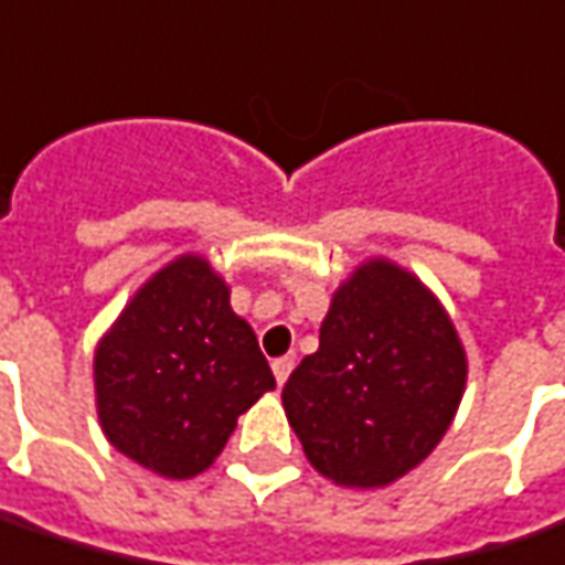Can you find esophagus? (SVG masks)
Listing matches in <instances>:
<instances>
[{
    "instance_id": "obj_1",
    "label": "esophagus",
    "mask_w": 565,
    "mask_h": 565,
    "mask_svg": "<svg viewBox=\"0 0 565 565\" xmlns=\"http://www.w3.org/2000/svg\"><path fill=\"white\" fill-rule=\"evenodd\" d=\"M271 373L278 379V385H284L287 376L294 373V358H275V361H271Z\"/></svg>"
}]
</instances>
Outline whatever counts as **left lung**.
I'll return each instance as SVG.
<instances>
[{"mask_svg":"<svg viewBox=\"0 0 565 565\" xmlns=\"http://www.w3.org/2000/svg\"><path fill=\"white\" fill-rule=\"evenodd\" d=\"M468 361L425 284L388 259L358 266L302 358L284 409L309 461L339 487H388L413 471L459 409Z\"/></svg>","mask_w":565,"mask_h":565,"instance_id":"8db88e82","label":"left lung"}]
</instances>
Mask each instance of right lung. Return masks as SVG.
I'll list each match as a JSON object with an SVG mask.
<instances>
[{"mask_svg": "<svg viewBox=\"0 0 565 565\" xmlns=\"http://www.w3.org/2000/svg\"><path fill=\"white\" fill-rule=\"evenodd\" d=\"M106 440L171 480L211 468L238 416L275 388L250 323L201 256L156 271L94 354Z\"/></svg>", "mask_w": 565, "mask_h": 565, "instance_id": "obj_1", "label": "right lung"}]
</instances>
